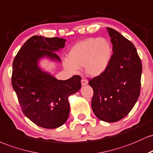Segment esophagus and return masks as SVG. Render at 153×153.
Segmentation results:
<instances>
[{
  "label": "esophagus",
  "instance_id": "34e87169",
  "mask_svg": "<svg viewBox=\"0 0 153 153\" xmlns=\"http://www.w3.org/2000/svg\"><path fill=\"white\" fill-rule=\"evenodd\" d=\"M81 82H82V85H86L88 84V81H87L86 79H82Z\"/></svg>",
  "mask_w": 153,
  "mask_h": 153
}]
</instances>
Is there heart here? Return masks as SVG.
<instances>
[{
  "label": "heart",
  "mask_w": 153,
  "mask_h": 153,
  "mask_svg": "<svg viewBox=\"0 0 153 153\" xmlns=\"http://www.w3.org/2000/svg\"><path fill=\"white\" fill-rule=\"evenodd\" d=\"M112 56V48L104 38H89L75 45L69 53V59L63 62L68 71L75 73L85 66L87 74L98 76L105 71Z\"/></svg>",
  "instance_id": "obj_1"
}]
</instances>
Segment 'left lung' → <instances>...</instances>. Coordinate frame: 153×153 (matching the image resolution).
Instances as JSON below:
<instances>
[{"label":"left lung","mask_w":153,"mask_h":153,"mask_svg":"<svg viewBox=\"0 0 153 153\" xmlns=\"http://www.w3.org/2000/svg\"><path fill=\"white\" fill-rule=\"evenodd\" d=\"M113 44L109 65L101 74L90 79L93 89L92 108L99 119L116 122L127 116L140 94L142 66L135 46L110 27Z\"/></svg>","instance_id":"1"}]
</instances>
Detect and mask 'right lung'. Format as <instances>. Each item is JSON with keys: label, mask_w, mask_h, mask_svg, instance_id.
<instances>
[{"label": "right lung", "mask_w": 153, "mask_h": 153, "mask_svg": "<svg viewBox=\"0 0 153 153\" xmlns=\"http://www.w3.org/2000/svg\"><path fill=\"white\" fill-rule=\"evenodd\" d=\"M66 39L33 36L19 51L13 62L11 84L23 114L40 127H59L68 119V96L81 88V76L58 80L43 72L37 61L43 56L60 61L53 51L63 48Z\"/></svg>", "instance_id": "right-lung-1"}]
</instances>
